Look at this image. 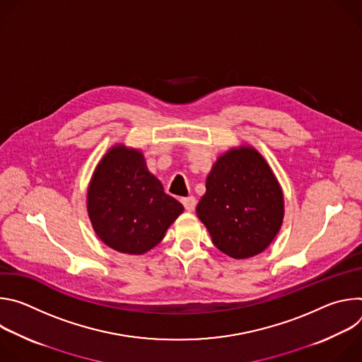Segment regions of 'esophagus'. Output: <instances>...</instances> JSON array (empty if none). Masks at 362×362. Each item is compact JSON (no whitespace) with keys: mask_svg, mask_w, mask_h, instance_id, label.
Listing matches in <instances>:
<instances>
[{"mask_svg":"<svg viewBox=\"0 0 362 362\" xmlns=\"http://www.w3.org/2000/svg\"><path fill=\"white\" fill-rule=\"evenodd\" d=\"M182 203H183L185 209H186L187 212H193L194 208H196V199H194L193 196H189V197L182 199Z\"/></svg>","mask_w":362,"mask_h":362,"instance_id":"obj_1","label":"esophagus"}]
</instances>
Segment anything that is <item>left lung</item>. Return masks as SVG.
Returning <instances> with one entry per match:
<instances>
[{"instance_id": "1", "label": "left lung", "mask_w": 362, "mask_h": 362, "mask_svg": "<svg viewBox=\"0 0 362 362\" xmlns=\"http://www.w3.org/2000/svg\"><path fill=\"white\" fill-rule=\"evenodd\" d=\"M196 214L221 252L247 259L278 235L285 215L284 192L262 154L240 144L214 163Z\"/></svg>"}]
</instances>
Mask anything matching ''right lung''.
<instances>
[{
  "label": "right lung",
  "instance_id": "right-lung-1",
  "mask_svg": "<svg viewBox=\"0 0 362 362\" xmlns=\"http://www.w3.org/2000/svg\"><path fill=\"white\" fill-rule=\"evenodd\" d=\"M183 212L146 166L140 148L112 146L97 163L87 187V214L109 247L143 255L156 246Z\"/></svg>",
  "mask_w": 362,
  "mask_h": 362
}]
</instances>
